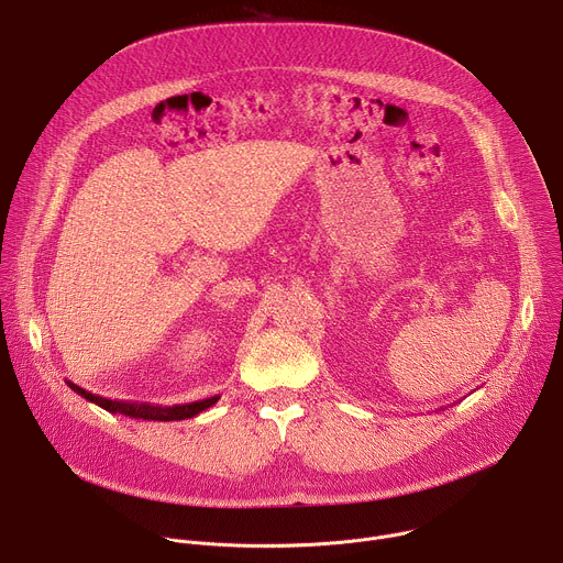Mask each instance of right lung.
<instances>
[{"instance_id":"obj_1","label":"right lung","mask_w":563,"mask_h":563,"mask_svg":"<svg viewBox=\"0 0 563 563\" xmlns=\"http://www.w3.org/2000/svg\"><path fill=\"white\" fill-rule=\"evenodd\" d=\"M68 387L73 391H77L79 396H85L91 404L100 406L102 410L111 412V415H124L131 419H144V421H183V419H191L200 412H205L207 408H211L218 398H205V400H196V404H187V406H172V408H163V406H146V404H126V400H111V398H102L96 396L91 391H87L85 387H79L75 383H68Z\"/></svg>"}]
</instances>
